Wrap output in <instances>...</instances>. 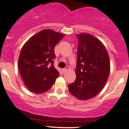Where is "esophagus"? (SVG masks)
<instances>
[{
	"label": "esophagus",
	"instance_id": "esophagus-1",
	"mask_svg": "<svg viewBox=\"0 0 129 129\" xmlns=\"http://www.w3.org/2000/svg\"><path fill=\"white\" fill-rule=\"evenodd\" d=\"M62 72H63V73L64 74V73H66V72H67V69H62Z\"/></svg>",
	"mask_w": 129,
	"mask_h": 129
}]
</instances>
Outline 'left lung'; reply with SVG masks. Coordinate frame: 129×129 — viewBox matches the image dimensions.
Segmentation results:
<instances>
[{
	"instance_id": "1",
	"label": "left lung",
	"mask_w": 129,
	"mask_h": 129,
	"mask_svg": "<svg viewBox=\"0 0 129 129\" xmlns=\"http://www.w3.org/2000/svg\"><path fill=\"white\" fill-rule=\"evenodd\" d=\"M78 38L76 81L68 85L70 92L80 100L94 98L105 86L110 72L108 53L104 45L89 33Z\"/></svg>"
}]
</instances>
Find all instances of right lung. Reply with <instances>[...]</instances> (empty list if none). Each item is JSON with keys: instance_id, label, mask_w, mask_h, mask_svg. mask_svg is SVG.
<instances>
[{"instance_id": "obj_1", "label": "right lung", "mask_w": 129, "mask_h": 129, "mask_svg": "<svg viewBox=\"0 0 129 129\" xmlns=\"http://www.w3.org/2000/svg\"><path fill=\"white\" fill-rule=\"evenodd\" d=\"M64 36L45 29L30 38L22 47L18 67L25 86L31 92L40 94L48 91L59 76L53 66L54 48Z\"/></svg>"}]
</instances>
